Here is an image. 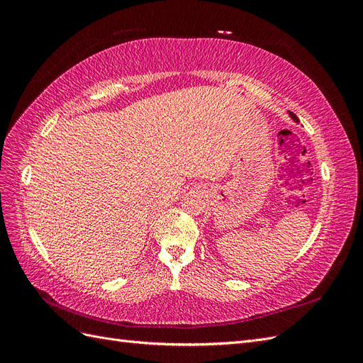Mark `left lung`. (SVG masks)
I'll use <instances>...</instances> for the list:
<instances>
[{"instance_id": "1", "label": "left lung", "mask_w": 363, "mask_h": 363, "mask_svg": "<svg viewBox=\"0 0 363 363\" xmlns=\"http://www.w3.org/2000/svg\"><path fill=\"white\" fill-rule=\"evenodd\" d=\"M289 116L294 119V123H298V118H296V116H295L292 112H289Z\"/></svg>"}]
</instances>
